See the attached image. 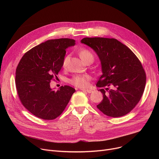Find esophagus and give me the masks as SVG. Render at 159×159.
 <instances>
[{"instance_id": "esophagus-1", "label": "esophagus", "mask_w": 159, "mask_h": 159, "mask_svg": "<svg viewBox=\"0 0 159 159\" xmlns=\"http://www.w3.org/2000/svg\"><path fill=\"white\" fill-rule=\"evenodd\" d=\"M81 90L83 91H85V92H87L88 93H91V92H92V90L89 89H82Z\"/></svg>"}]
</instances>
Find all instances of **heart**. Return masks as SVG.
I'll list each match as a JSON object with an SVG mask.
<instances>
[{"mask_svg": "<svg viewBox=\"0 0 159 159\" xmlns=\"http://www.w3.org/2000/svg\"><path fill=\"white\" fill-rule=\"evenodd\" d=\"M80 57L82 58L83 61L86 62L88 59L93 60V55L88 49H82L79 52ZM68 61V57H66L62 62V66L66 67L67 65V62ZM91 80V77L89 75L84 74V75H77L73 77L71 79L69 80V82L72 85L80 88H87L89 85V82Z\"/></svg>", "mask_w": 159, "mask_h": 159, "instance_id": "1", "label": "heart"}]
</instances>
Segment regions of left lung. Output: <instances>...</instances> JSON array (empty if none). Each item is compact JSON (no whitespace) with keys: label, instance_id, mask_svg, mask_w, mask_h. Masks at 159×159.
I'll use <instances>...</instances> for the list:
<instances>
[{"label":"left lung","instance_id":"8db88e82","mask_svg":"<svg viewBox=\"0 0 159 159\" xmlns=\"http://www.w3.org/2000/svg\"><path fill=\"white\" fill-rule=\"evenodd\" d=\"M80 42L92 48L101 61L102 74L96 86L104 88L98 90L103 100L98 109L111 117L129 113L139 102L146 85V73L139 58L115 39L86 37Z\"/></svg>","mask_w":159,"mask_h":159}]
</instances>
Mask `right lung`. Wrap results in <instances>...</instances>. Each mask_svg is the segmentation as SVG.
<instances>
[{"label":"right lung","mask_w":159,"mask_h":159,"mask_svg":"<svg viewBox=\"0 0 159 159\" xmlns=\"http://www.w3.org/2000/svg\"><path fill=\"white\" fill-rule=\"evenodd\" d=\"M75 45L73 39L48 40L29 50L20 59L16 69V88L22 105L37 117H58L75 91L69 86L57 91L50 88V82L62 68L66 48Z\"/></svg>","instance_id":"obj_1"}]
</instances>
